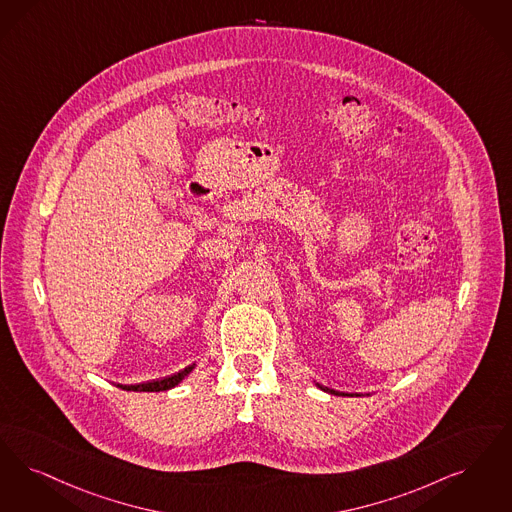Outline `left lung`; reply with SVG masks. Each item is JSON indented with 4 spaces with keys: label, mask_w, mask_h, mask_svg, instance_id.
Masks as SVG:
<instances>
[{
    "label": "left lung",
    "mask_w": 512,
    "mask_h": 512,
    "mask_svg": "<svg viewBox=\"0 0 512 512\" xmlns=\"http://www.w3.org/2000/svg\"><path fill=\"white\" fill-rule=\"evenodd\" d=\"M318 385V383H316ZM318 389L326 390L329 394H335V396H341V392H337V390L328 389V387H322V385H318ZM345 396V394H343Z\"/></svg>",
    "instance_id": "8db88e82"
}]
</instances>
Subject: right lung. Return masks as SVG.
Instances as JSON below:
<instances>
[{
    "instance_id": "1",
    "label": "right lung",
    "mask_w": 512,
    "mask_h": 512,
    "mask_svg": "<svg viewBox=\"0 0 512 512\" xmlns=\"http://www.w3.org/2000/svg\"><path fill=\"white\" fill-rule=\"evenodd\" d=\"M196 364L188 366V368L181 369L179 373H173L169 377L164 379H158V381H148V383H141V385H120V389L123 390H135V392H160V390H169L173 387H177L184 377L194 369Z\"/></svg>"
}]
</instances>
